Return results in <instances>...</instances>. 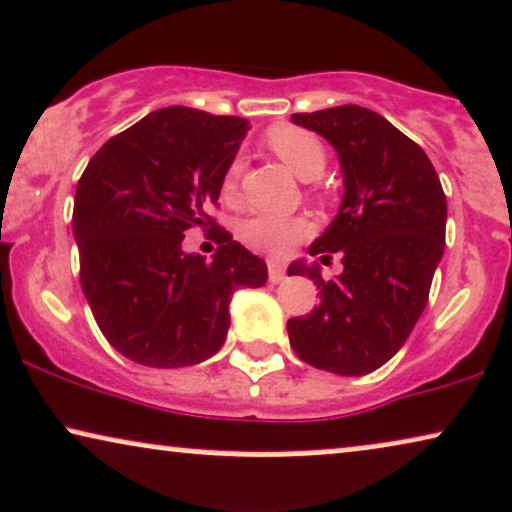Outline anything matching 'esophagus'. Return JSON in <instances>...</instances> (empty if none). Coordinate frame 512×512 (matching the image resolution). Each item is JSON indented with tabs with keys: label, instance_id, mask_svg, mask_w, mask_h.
I'll return each mask as SVG.
<instances>
[{
	"label": "esophagus",
	"instance_id": "esophagus-1",
	"mask_svg": "<svg viewBox=\"0 0 512 512\" xmlns=\"http://www.w3.org/2000/svg\"><path fill=\"white\" fill-rule=\"evenodd\" d=\"M283 276H286V269H283L281 262H269V281L281 283Z\"/></svg>",
	"mask_w": 512,
	"mask_h": 512
}]
</instances>
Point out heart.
Here are the masks:
<instances>
[{
    "instance_id": "heart-1",
    "label": "heart",
    "mask_w": 512,
    "mask_h": 512,
    "mask_svg": "<svg viewBox=\"0 0 512 512\" xmlns=\"http://www.w3.org/2000/svg\"><path fill=\"white\" fill-rule=\"evenodd\" d=\"M267 147L300 181H315V178L324 174V145L319 143L317 135L305 131V128L279 123V126L269 128ZM238 174L240 164L231 162L224 174V181H221V193H224V197H233V193H236ZM307 233H310V224L303 217H267V214H260V217L245 219L238 226V238L248 248L267 252V255L274 257L286 255Z\"/></svg>"
}]
</instances>
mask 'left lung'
Masks as SVG:
<instances>
[{"label": "left lung", "mask_w": 512, "mask_h": 512, "mask_svg": "<svg viewBox=\"0 0 512 512\" xmlns=\"http://www.w3.org/2000/svg\"><path fill=\"white\" fill-rule=\"evenodd\" d=\"M336 150L343 200L310 255L341 252L343 272L324 281L319 264L295 260L319 305L288 319L295 355L341 377H362L391 360L427 305L446 243V195L432 162L384 116L357 104L293 114Z\"/></svg>", "instance_id": "8db88e82"}]
</instances>
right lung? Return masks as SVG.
I'll return each mask as SVG.
<instances>
[{
	"mask_svg": "<svg viewBox=\"0 0 512 512\" xmlns=\"http://www.w3.org/2000/svg\"><path fill=\"white\" fill-rule=\"evenodd\" d=\"M248 131L238 116L166 107L107 140L80 176V286L104 338L138 365L205 362L229 334L231 295L267 283L262 257L224 229L212 262L183 250L190 226L212 221Z\"/></svg>",
	"mask_w": 512,
	"mask_h": 512,
	"instance_id": "1",
	"label": "right lung"
}]
</instances>
